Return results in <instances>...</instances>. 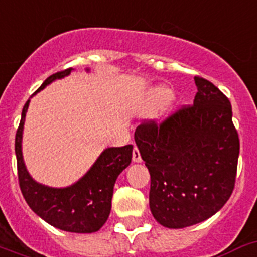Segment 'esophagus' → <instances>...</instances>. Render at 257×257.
Wrapping results in <instances>:
<instances>
[{
    "label": "esophagus",
    "instance_id": "esophagus-1",
    "mask_svg": "<svg viewBox=\"0 0 257 257\" xmlns=\"http://www.w3.org/2000/svg\"><path fill=\"white\" fill-rule=\"evenodd\" d=\"M132 159H133V162H136V163H140V162L142 161V159H141V154H140L139 149L136 148V146H135V149H133Z\"/></svg>",
    "mask_w": 257,
    "mask_h": 257
}]
</instances>
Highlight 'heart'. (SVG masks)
I'll use <instances>...</instances> for the list:
<instances>
[{
  "mask_svg": "<svg viewBox=\"0 0 257 257\" xmlns=\"http://www.w3.org/2000/svg\"><path fill=\"white\" fill-rule=\"evenodd\" d=\"M174 98V92L170 87L163 85H158L152 87L145 96V111L157 112L162 109L165 105L169 104Z\"/></svg>",
  "mask_w": 257,
  "mask_h": 257,
  "instance_id": "heart-1",
  "label": "heart"
}]
</instances>
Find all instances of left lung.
Masks as SVG:
<instances>
[{
    "label": "left lung",
    "instance_id": "8db88e82",
    "mask_svg": "<svg viewBox=\"0 0 257 257\" xmlns=\"http://www.w3.org/2000/svg\"><path fill=\"white\" fill-rule=\"evenodd\" d=\"M193 105L162 124L137 126L136 145L150 172L149 205L158 223L183 228L210 218L230 198L239 157L230 100L195 77Z\"/></svg>",
    "mask_w": 257,
    "mask_h": 257
}]
</instances>
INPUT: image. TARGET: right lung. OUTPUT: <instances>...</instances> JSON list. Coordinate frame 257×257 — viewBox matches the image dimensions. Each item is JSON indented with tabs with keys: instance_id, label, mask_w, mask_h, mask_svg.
<instances>
[{
	"instance_id": "1",
	"label": "right lung",
	"mask_w": 257,
	"mask_h": 257,
	"mask_svg": "<svg viewBox=\"0 0 257 257\" xmlns=\"http://www.w3.org/2000/svg\"><path fill=\"white\" fill-rule=\"evenodd\" d=\"M72 70L70 68L52 74L34 95L56 79L69 75ZM29 104L30 99L23 107L22 118L15 135L19 185L26 202L32 212L53 227L78 234L98 231L108 219L116 179L132 162L133 145L104 149L85 175L69 187L53 188L38 183L26 169L22 154L23 125Z\"/></svg>"
}]
</instances>
